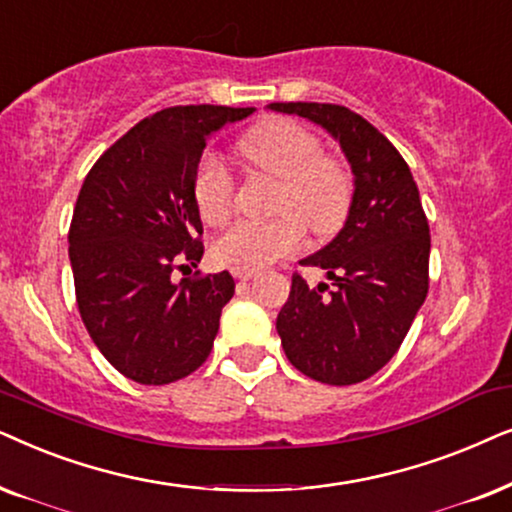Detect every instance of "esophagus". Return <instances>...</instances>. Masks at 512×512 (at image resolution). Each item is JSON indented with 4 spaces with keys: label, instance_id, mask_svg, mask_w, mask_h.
<instances>
[{
    "label": "esophagus",
    "instance_id": "obj_1",
    "mask_svg": "<svg viewBox=\"0 0 512 512\" xmlns=\"http://www.w3.org/2000/svg\"><path fill=\"white\" fill-rule=\"evenodd\" d=\"M234 276L238 281H252L257 276V271H243V269H234Z\"/></svg>",
    "mask_w": 512,
    "mask_h": 512
}]
</instances>
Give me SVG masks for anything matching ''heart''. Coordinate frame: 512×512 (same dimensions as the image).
I'll list each match as a JSON object with an SVG mask.
<instances>
[{"label":"heart","instance_id":"obj_1","mask_svg":"<svg viewBox=\"0 0 512 512\" xmlns=\"http://www.w3.org/2000/svg\"><path fill=\"white\" fill-rule=\"evenodd\" d=\"M250 166L278 180L276 213L269 222H236L213 243V257L224 267L257 271L304 245V223L316 234H332L351 206V175L342 163L320 156V142L290 119L257 126L241 142ZM196 208L206 224H224L234 208V177L208 154L194 177Z\"/></svg>","mask_w":512,"mask_h":512}]
</instances>
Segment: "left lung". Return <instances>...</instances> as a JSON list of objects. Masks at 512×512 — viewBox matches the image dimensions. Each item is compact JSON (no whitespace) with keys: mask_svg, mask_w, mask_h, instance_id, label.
<instances>
[{"mask_svg":"<svg viewBox=\"0 0 512 512\" xmlns=\"http://www.w3.org/2000/svg\"><path fill=\"white\" fill-rule=\"evenodd\" d=\"M323 128L353 175L344 227L304 257L327 271L332 288L292 276L276 318L285 356L306 377L332 386L358 384L400 349L428 292L431 236L410 166L360 114L323 102H271Z\"/></svg>","mask_w":512,"mask_h":512,"instance_id":"8db88e82","label":"left lung"}]
</instances>
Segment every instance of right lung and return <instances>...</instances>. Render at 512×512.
Here are the masks:
<instances>
[{"mask_svg":"<svg viewBox=\"0 0 512 512\" xmlns=\"http://www.w3.org/2000/svg\"><path fill=\"white\" fill-rule=\"evenodd\" d=\"M252 107H168L140 121L95 161L70 227V264L88 335L124 377L177 381L206 363L229 271L180 283V260L201 262L203 224L194 177L213 133Z\"/></svg>","mask_w":512,"mask_h":512,"instance_id":"obj_1","label":"right lung"}]
</instances>
